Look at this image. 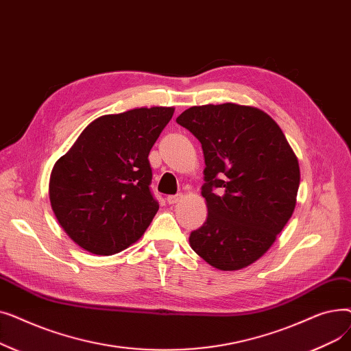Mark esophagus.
I'll return each mask as SVG.
<instances>
[{"label": "esophagus", "mask_w": 351, "mask_h": 351, "mask_svg": "<svg viewBox=\"0 0 351 351\" xmlns=\"http://www.w3.org/2000/svg\"><path fill=\"white\" fill-rule=\"evenodd\" d=\"M180 200H182V195H171V196L166 197V202H168L169 205H175V204H178V202H180Z\"/></svg>", "instance_id": "1"}]
</instances>
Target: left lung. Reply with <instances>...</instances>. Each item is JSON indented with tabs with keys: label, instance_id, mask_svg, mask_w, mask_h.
Listing matches in <instances>:
<instances>
[{
	"label": "left lung",
	"instance_id": "8db88e82",
	"mask_svg": "<svg viewBox=\"0 0 351 351\" xmlns=\"http://www.w3.org/2000/svg\"><path fill=\"white\" fill-rule=\"evenodd\" d=\"M176 122L202 143L206 222L189 236L210 266L232 271L271 247L296 208L300 168L280 126L262 109L200 105Z\"/></svg>",
	"mask_w": 351,
	"mask_h": 351
}]
</instances>
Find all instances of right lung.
I'll use <instances>...</instances> for the list:
<instances>
[{
	"instance_id": "1",
	"label": "right lung",
	"mask_w": 351,
	"mask_h": 351,
	"mask_svg": "<svg viewBox=\"0 0 351 351\" xmlns=\"http://www.w3.org/2000/svg\"><path fill=\"white\" fill-rule=\"evenodd\" d=\"M175 108H135L92 121L55 162L49 202L71 241L97 256L138 242L159 205L147 156Z\"/></svg>"
}]
</instances>
